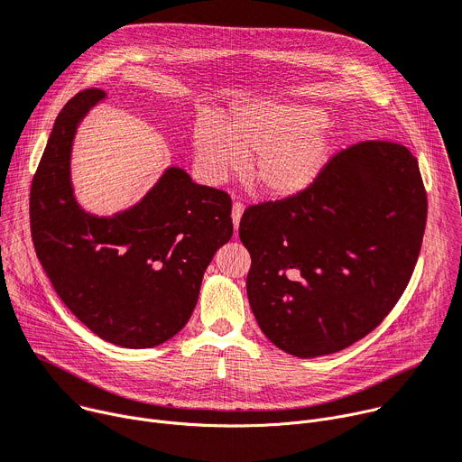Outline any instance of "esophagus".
I'll return each mask as SVG.
<instances>
[{"mask_svg": "<svg viewBox=\"0 0 462 462\" xmlns=\"http://www.w3.org/2000/svg\"><path fill=\"white\" fill-rule=\"evenodd\" d=\"M241 214H243V202L236 200V202H234V206H232V223H234V228H236V230L239 228Z\"/></svg>", "mask_w": 462, "mask_h": 462, "instance_id": "obj_1", "label": "esophagus"}]
</instances>
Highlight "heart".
<instances>
[{"label":"heart","instance_id":"b5f03b06","mask_svg":"<svg viewBox=\"0 0 462 462\" xmlns=\"http://www.w3.org/2000/svg\"><path fill=\"white\" fill-rule=\"evenodd\" d=\"M324 108L308 103L258 101L237 106L226 123L212 114L197 119L193 149L200 175L212 184L243 171L254 156V179L273 197L306 191L326 170L335 136Z\"/></svg>","mask_w":462,"mask_h":462}]
</instances>
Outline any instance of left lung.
Masks as SVG:
<instances>
[{"label": "left lung", "mask_w": 462, "mask_h": 462, "mask_svg": "<svg viewBox=\"0 0 462 462\" xmlns=\"http://www.w3.org/2000/svg\"><path fill=\"white\" fill-rule=\"evenodd\" d=\"M428 219L416 158L368 140L329 158L302 193L248 206L239 239L250 253V308L280 350L339 352L391 313L411 280Z\"/></svg>", "instance_id": "8db88e82"}]
</instances>
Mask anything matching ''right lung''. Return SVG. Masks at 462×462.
Returning a JSON list of instances; mask_svg holds the SVG:
<instances>
[{"instance_id": "1", "label": "right lung", "mask_w": 462, "mask_h": 462, "mask_svg": "<svg viewBox=\"0 0 462 462\" xmlns=\"http://www.w3.org/2000/svg\"><path fill=\"white\" fill-rule=\"evenodd\" d=\"M105 97L88 88L55 119L31 184L29 219L36 256L68 310L101 339L152 348L189 320L206 267L232 237V199L170 167L127 212L94 217L69 182L79 121Z\"/></svg>"}]
</instances>
